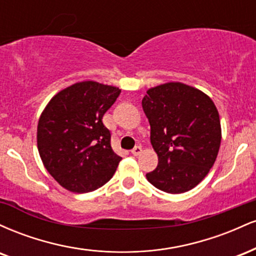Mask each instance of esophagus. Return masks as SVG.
I'll return each mask as SVG.
<instances>
[{"label": "esophagus", "instance_id": "esophagus-1", "mask_svg": "<svg viewBox=\"0 0 256 256\" xmlns=\"http://www.w3.org/2000/svg\"><path fill=\"white\" fill-rule=\"evenodd\" d=\"M131 152H132V154H134V155H140V152H142V146H136L134 149H132Z\"/></svg>", "mask_w": 256, "mask_h": 256}]
</instances>
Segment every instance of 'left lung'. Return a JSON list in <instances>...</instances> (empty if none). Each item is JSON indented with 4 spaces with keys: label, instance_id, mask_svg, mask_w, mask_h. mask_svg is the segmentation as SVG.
I'll return each instance as SVG.
<instances>
[{
    "label": "left lung",
    "instance_id": "1",
    "mask_svg": "<svg viewBox=\"0 0 256 256\" xmlns=\"http://www.w3.org/2000/svg\"><path fill=\"white\" fill-rule=\"evenodd\" d=\"M158 167L146 179L158 190L182 194L208 174L222 142L219 113L201 90L183 83L152 88L142 100Z\"/></svg>",
    "mask_w": 256,
    "mask_h": 256
}]
</instances>
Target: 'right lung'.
<instances>
[{"instance_id": "add662e5", "label": "right lung", "mask_w": 256, "mask_h": 256, "mask_svg": "<svg viewBox=\"0 0 256 256\" xmlns=\"http://www.w3.org/2000/svg\"><path fill=\"white\" fill-rule=\"evenodd\" d=\"M119 88L88 80L61 90L44 108L37 146L46 171L64 189L89 192L104 185L122 158L110 146L104 113L120 95Z\"/></svg>"}]
</instances>
